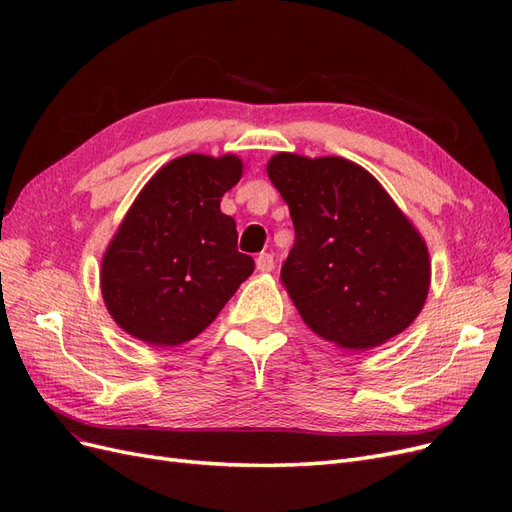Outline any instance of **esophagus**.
<instances>
[{
    "instance_id": "obj_1",
    "label": "esophagus",
    "mask_w": 512,
    "mask_h": 512,
    "mask_svg": "<svg viewBox=\"0 0 512 512\" xmlns=\"http://www.w3.org/2000/svg\"><path fill=\"white\" fill-rule=\"evenodd\" d=\"M273 267H275V260H273L271 254H260V256L256 258V269H258L260 273H271Z\"/></svg>"
}]
</instances>
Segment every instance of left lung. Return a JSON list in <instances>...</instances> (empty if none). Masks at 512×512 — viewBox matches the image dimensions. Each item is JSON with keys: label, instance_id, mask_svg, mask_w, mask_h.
<instances>
[{"label": "left lung", "instance_id": "8db88e82", "mask_svg": "<svg viewBox=\"0 0 512 512\" xmlns=\"http://www.w3.org/2000/svg\"><path fill=\"white\" fill-rule=\"evenodd\" d=\"M267 175L294 224L280 277L307 327L346 350L406 331L425 305L431 260L380 181L346 158L286 151L269 160Z\"/></svg>", "mask_w": 512, "mask_h": 512}]
</instances>
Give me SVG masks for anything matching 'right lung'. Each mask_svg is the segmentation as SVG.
<instances>
[{
    "label": "right lung",
    "mask_w": 512,
    "mask_h": 512,
    "mask_svg": "<svg viewBox=\"0 0 512 512\" xmlns=\"http://www.w3.org/2000/svg\"><path fill=\"white\" fill-rule=\"evenodd\" d=\"M241 175L232 153H185L145 183L100 271L104 305L128 335L158 348L190 342L252 275L237 224L220 209Z\"/></svg>",
    "instance_id": "obj_1"
}]
</instances>
